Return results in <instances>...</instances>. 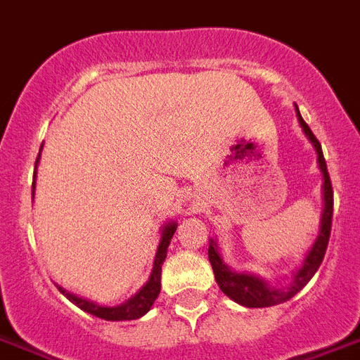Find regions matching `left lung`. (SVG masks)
I'll return each mask as SVG.
<instances>
[{
  "mask_svg": "<svg viewBox=\"0 0 360 360\" xmlns=\"http://www.w3.org/2000/svg\"><path fill=\"white\" fill-rule=\"evenodd\" d=\"M296 115L300 120L302 128L306 131V136L309 137V141L314 143L315 150H317V162H319V168L323 172V194H325V210H323V217H321V232L317 241L311 247V251L304 260V266L295 274V281L290 285L289 289H270L262 279L255 278L251 274H238L232 271L226 264H223V259L217 251L215 241L210 240V257L211 268L215 274V279L221 290L224 295L230 296L232 300L247 306V308H268V306H276V304H283V302L290 300L296 292H300L309 279L314 278V274L319 270L321 262L325 259L326 245H328V238H330V229H333V207H334V192H333V183L328 177V169H326L325 156L321 150L319 139L314 136V131L309 130V126L304 122V119L298 113V107H296Z\"/></svg>",
  "mask_w": 360,
  "mask_h": 360,
  "instance_id": "left-lung-1",
  "label": "left lung"
}]
</instances>
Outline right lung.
<instances>
[{
  "mask_svg": "<svg viewBox=\"0 0 360 360\" xmlns=\"http://www.w3.org/2000/svg\"><path fill=\"white\" fill-rule=\"evenodd\" d=\"M37 160H39V156H37ZM37 164V162H35ZM35 179V177H34ZM35 185V183H34ZM175 230H177V224H168L164 232H162V240L160 245H158V251H156L155 257V268H153V274H150L149 281L145 283V287L139 292H137L134 298H130L128 302H124L122 306H117V308H107V306H98L94 302L84 300V298H79V296L71 295L68 290H64L62 287H58L60 292L71 300L75 306H79L81 309H84L86 314L96 315V317H100V319L105 321H131L137 319V317H141L150 309V306L155 304V300L160 295V274H162V262L166 260V255H168V245L169 240H172V236L175 234Z\"/></svg>",
  "mask_w": 360,
  "mask_h": 360,
  "instance_id": "obj_1",
  "label": "right lung"
}]
</instances>
